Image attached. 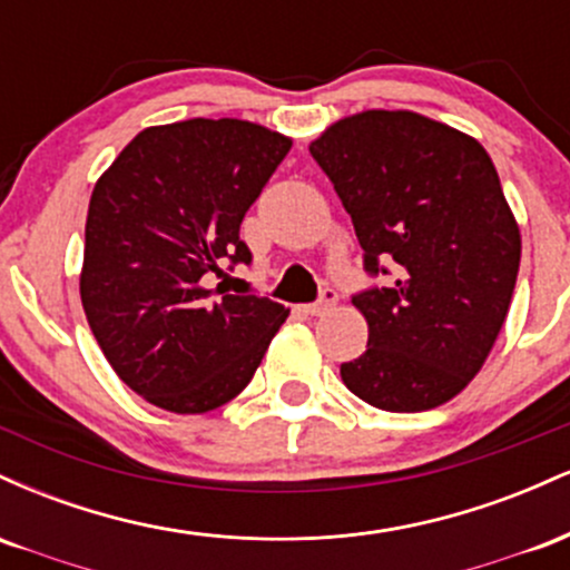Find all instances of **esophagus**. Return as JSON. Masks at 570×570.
<instances>
[{
	"mask_svg": "<svg viewBox=\"0 0 570 570\" xmlns=\"http://www.w3.org/2000/svg\"><path fill=\"white\" fill-rule=\"evenodd\" d=\"M335 303H337V294L332 289H324L322 297H318V303L305 305L303 313H305V316H324V313L332 311V305H335Z\"/></svg>",
	"mask_w": 570,
	"mask_h": 570,
	"instance_id": "obj_1",
	"label": "esophagus"
}]
</instances>
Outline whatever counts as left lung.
<instances>
[{"label":"left lung","instance_id":"8db88e82","mask_svg":"<svg viewBox=\"0 0 570 570\" xmlns=\"http://www.w3.org/2000/svg\"><path fill=\"white\" fill-rule=\"evenodd\" d=\"M311 155L351 214L367 273L394 267L389 286L353 297L370 337L340 377L372 407H440L485 364L520 271L493 160L474 136L410 109L343 117Z\"/></svg>","mask_w":570,"mask_h":570}]
</instances>
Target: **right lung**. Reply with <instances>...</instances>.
<instances>
[{
	"label": "right lung",
	"mask_w": 570,
	"mask_h": 570,
	"mask_svg": "<svg viewBox=\"0 0 570 570\" xmlns=\"http://www.w3.org/2000/svg\"><path fill=\"white\" fill-rule=\"evenodd\" d=\"M289 136L238 117L149 126L98 176L85 222L80 297L98 348L130 391L176 415L227 404L257 372L289 311L214 297L222 259L248 263V206Z\"/></svg>",
	"instance_id": "1"
}]
</instances>
